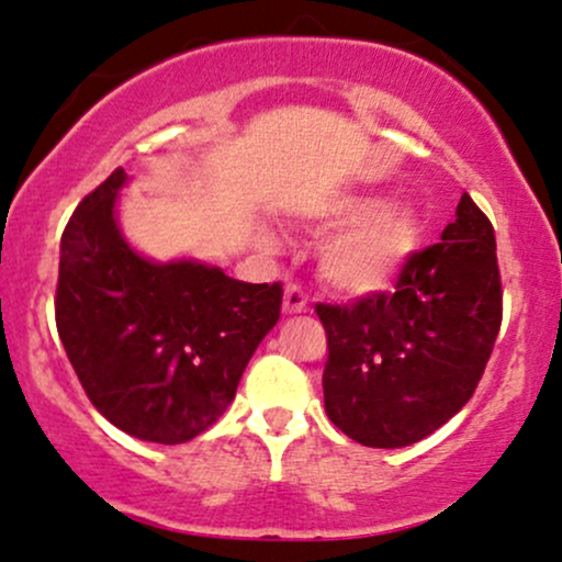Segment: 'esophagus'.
<instances>
[{
  "mask_svg": "<svg viewBox=\"0 0 562 562\" xmlns=\"http://www.w3.org/2000/svg\"><path fill=\"white\" fill-rule=\"evenodd\" d=\"M306 306H310V295L304 293V288L288 285L285 288V299H282V312H285V314H301V312H306Z\"/></svg>",
  "mask_w": 562,
  "mask_h": 562,
  "instance_id": "34e87169",
  "label": "esophagus"
}]
</instances>
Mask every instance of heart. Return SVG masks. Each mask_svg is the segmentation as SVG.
<instances>
[{"label": "heart", "instance_id": "b5f03b06", "mask_svg": "<svg viewBox=\"0 0 562 562\" xmlns=\"http://www.w3.org/2000/svg\"><path fill=\"white\" fill-rule=\"evenodd\" d=\"M325 226H346L325 243L323 277L336 291L373 295L390 291L422 243V224L408 205H384L371 194H344L319 213ZM271 245V237H263Z\"/></svg>", "mask_w": 562, "mask_h": 562}]
</instances>
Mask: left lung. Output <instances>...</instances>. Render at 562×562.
<instances>
[{
    "label": "left lung",
    "mask_w": 562,
    "mask_h": 562,
    "mask_svg": "<svg viewBox=\"0 0 562 562\" xmlns=\"http://www.w3.org/2000/svg\"><path fill=\"white\" fill-rule=\"evenodd\" d=\"M314 310L328 336L330 422L371 448L424 440L470 403L502 328L488 215L464 191L440 243L413 252L392 293Z\"/></svg>",
    "instance_id": "8db88e82"
}]
</instances>
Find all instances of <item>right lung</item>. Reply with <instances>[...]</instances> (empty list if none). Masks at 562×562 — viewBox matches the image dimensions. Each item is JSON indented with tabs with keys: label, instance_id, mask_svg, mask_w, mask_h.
Segmentation results:
<instances>
[{
	"label": "right lung",
	"instance_id": "right-lung-1",
	"mask_svg": "<svg viewBox=\"0 0 562 562\" xmlns=\"http://www.w3.org/2000/svg\"><path fill=\"white\" fill-rule=\"evenodd\" d=\"M116 168L60 237L55 325L90 403L138 440L178 446L229 408L245 366L280 319L282 285L205 263H151L120 234Z\"/></svg>",
	"mask_w": 562,
	"mask_h": 562
}]
</instances>
